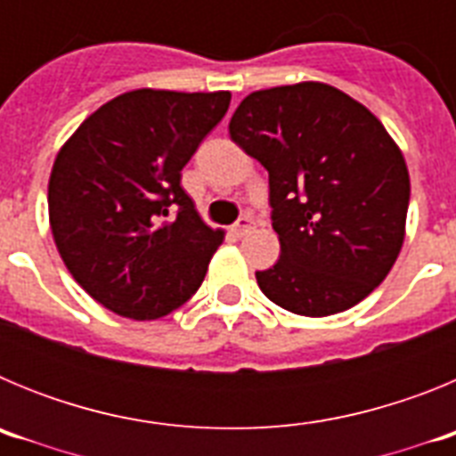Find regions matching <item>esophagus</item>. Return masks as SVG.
I'll return each instance as SVG.
<instances>
[{"label": "esophagus", "mask_w": 456, "mask_h": 456, "mask_svg": "<svg viewBox=\"0 0 456 456\" xmlns=\"http://www.w3.org/2000/svg\"><path fill=\"white\" fill-rule=\"evenodd\" d=\"M253 228H256V221H253L251 216H241V219H237V224L232 225L235 235H240V237H244L247 232H251Z\"/></svg>", "instance_id": "34e87169"}]
</instances>
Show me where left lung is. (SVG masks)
Wrapping results in <instances>:
<instances>
[{
  "mask_svg": "<svg viewBox=\"0 0 456 456\" xmlns=\"http://www.w3.org/2000/svg\"><path fill=\"white\" fill-rule=\"evenodd\" d=\"M269 171L281 257L256 272L269 301L326 317L377 288L404 244L409 168L381 120L322 82L256 91L228 125Z\"/></svg>",
  "mask_w": 456,
  "mask_h": 456,
  "instance_id": "left-lung-1",
  "label": "left lung"
}]
</instances>
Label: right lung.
<instances>
[{
	"label": "right lung",
	"instance_id": "add662e5",
	"mask_svg": "<svg viewBox=\"0 0 456 456\" xmlns=\"http://www.w3.org/2000/svg\"><path fill=\"white\" fill-rule=\"evenodd\" d=\"M231 93L136 88L93 111L52 167L47 208L72 278L120 317L157 320L191 299L224 241L180 187Z\"/></svg>",
	"mask_w": 456,
	"mask_h": 456
}]
</instances>
